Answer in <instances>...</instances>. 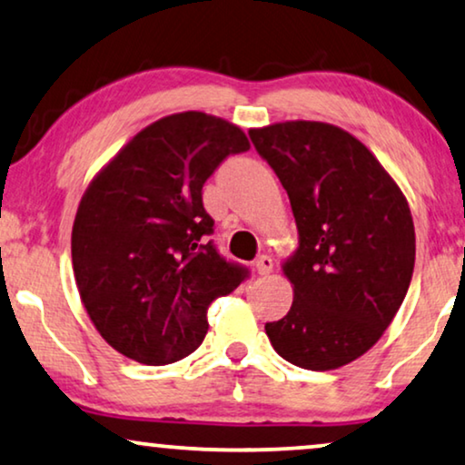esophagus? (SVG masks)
Listing matches in <instances>:
<instances>
[{
  "label": "esophagus",
  "mask_w": 465,
  "mask_h": 465,
  "mask_svg": "<svg viewBox=\"0 0 465 465\" xmlns=\"http://www.w3.org/2000/svg\"><path fill=\"white\" fill-rule=\"evenodd\" d=\"M253 271H256L258 275H269L272 271V260L269 256H260L256 262H253Z\"/></svg>",
  "instance_id": "34e87169"
}]
</instances>
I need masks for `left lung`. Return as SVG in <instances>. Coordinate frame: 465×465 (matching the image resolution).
<instances>
[{"label":"left lung","mask_w":465,"mask_h":465,"mask_svg":"<svg viewBox=\"0 0 465 465\" xmlns=\"http://www.w3.org/2000/svg\"><path fill=\"white\" fill-rule=\"evenodd\" d=\"M253 148L290 196L298 250L288 315L264 326L290 364L332 371L364 355L396 317L415 269L402 190L372 152L334 124L290 120L252 129Z\"/></svg>","instance_id":"8db88e82"}]
</instances>
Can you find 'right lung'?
<instances>
[{"label": "right lung", "instance_id": "1", "mask_svg": "<svg viewBox=\"0 0 465 465\" xmlns=\"http://www.w3.org/2000/svg\"><path fill=\"white\" fill-rule=\"evenodd\" d=\"M245 133L203 112L139 131L86 188L72 231L74 275L99 334L126 358L163 366L207 334V309L250 271L215 250L203 183Z\"/></svg>", "mask_w": 465, "mask_h": 465}]
</instances>
